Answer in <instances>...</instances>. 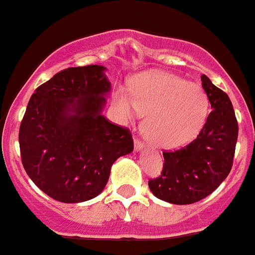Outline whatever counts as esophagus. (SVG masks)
Here are the masks:
<instances>
[{
    "label": "esophagus",
    "mask_w": 255,
    "mask_h": 255,
    "mask_svg": "<svg viewBox=\"0 0 255 255\" xmlns=\"http://www.w3.org/2000/svg\"><path fill=\"white\" fill-rule=\"evenodd\" d=\"M143 147H144L143 141H141L140 139L135 138L134 139V148H135V150H141V149H143Z\"/></svg>",
    "instance_id": "obj_1"
}]
</instances>
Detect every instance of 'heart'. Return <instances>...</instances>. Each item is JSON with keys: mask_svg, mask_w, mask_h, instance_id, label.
I'll return each mask as SVG.
<instances>
[{"mask_svg": "<svg viewBox=\"0 0 255 255\" xmlns=\"http://www.w3.org/2000/svg\"><path fill=\"white\" fill-rule=\"evenodd\" d=\"M131 93L119 88L114 105L125 121L148 114L144 134L159 148H179L195 138L206 123L209 101L200 85L164 73H147L132 83Z\"/></svg>", "mask_w": 255, "mask_h": 255, "instance_id": "1", "label": "heart"}]
</instances>
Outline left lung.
I'll use <instances>...</instances> for the list:
<instances>
[{
    "instance_id": "obj_1",
    "label": "left lung",
    "mask_w": 255,
    "mask_h": 255,
    "mask_svg": "<svg viewBox=\"0 0 255 255\" xmlns=\"http://www.w3.org/2000/svg\"><path fill=\"white\" fill-rule=\"evenodd\" d=\"M212 111L194 140L176 150H164L163 168L148 181L158 199L191 204L208 197L231 171L239 125L229 96L202 75Z\"/></svg>"
}]
</instances>
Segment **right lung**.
<instances>
[{"label": "right lung", "instance_id": "right-lung-1", "mask_svg": "<svg viewBox=\"0 0 255 255\" xmlns=\"http://www.w3.org/2000/svg\"><path fill=\"white\" fill-rule=\"evenodd\" d=\"M103 71L100 65H88L53 75L31 94L20 124V154L28 176L62 203L96 198L112 163L134 149L130 130L101 114L111 88Z\"/></svg>", "mask_w": 255, "mask_h": 255}]
</instances>
